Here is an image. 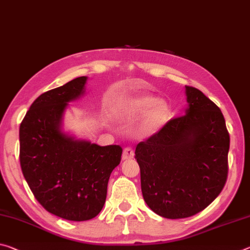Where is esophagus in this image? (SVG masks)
I'll return each instance as SVG.
<instances>
[{
	"instance_id": "obj_1",
	"label": "esophagus",
	"mask_w": 250,
	"mask_h": 250,
	"mask_svg": "<svg viewBox=\"0 0 250 250\" xmlns=\"http://www.w3.org/2000/svg\"><path fill=\"white\" fill-rule=\"evenodd\" d=\"M134 156V151L132 148H130V146H126V148L124 149V152H122V159L124 160H129V159H132Z\"/></svg>"
}]
</instances>
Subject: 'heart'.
Here are the masks:
<instances>
[{"mask_svg": "<svg viewBox=\"0 0 250 250\" xmlns=\"http://www.w3.org/2000/svg\"><path fill=\"white\" fill-rule=\"evenodd\" d=\"M125 117L137 119L145 117L140 131L144 134L157 132L168 121L170 116V106L167 101L158 100L150 94H142L131 99L125 105Z\"/></svg>", "mask_w": 250, "mask_h": 250, "instance_id": "obj_1", "label": "heart"}]
</instances>
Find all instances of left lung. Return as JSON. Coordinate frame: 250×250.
<instances>
[{"label":"left lung","mask_w":250,"mask_h":250,"mask_svg":"<svg viewBox=\"0 0 250 250\" xmlns=\"http://www.w3.org/2000/svg\"><path fill=\"white\" fill-rule=\"evenodd\" d=\"M185 116L137 145L141 191L153 212L169 219L208 207L227 180L229 133L220 109L186 85Z\"/></svg>","instance_id":"obj_1"}]
</instances>
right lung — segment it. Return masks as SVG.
I'll use <instances>...</instances> for the list:
<instances>
[{
  "mask_svg": "<svg viewBox=\"0 0 250 250\" xmlns=\"http://www.w3.org/2000/svg\"><path fill=\"white\" fill-rule=\"evenodd\" d=\"M88 77H79L41 94L20 125V164L31 191L53 215L72 221L102 210L111 172L122 148L101 146L63 131L70 102L83 96Z\"/></svg>",
  "mask_w": 250,
  "mask_h": 250,
  "instance_id": "obj_1",
  "label": "right lung"
}]
</instances>
